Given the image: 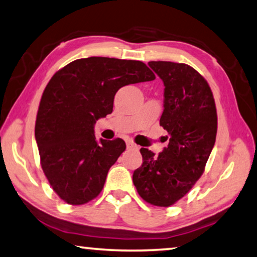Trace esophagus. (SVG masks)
I'll list each match as a JSON object with an SVG mask.
<instances>
[{
	"mask_svg": "<svg viewBox=\"0 0 257 257\" xmlns=\"http://www.w3.org/2000/svg\"><path fill=\"white\" fill-rule=\"evenodd\" d=\"M126 147H127V149H138L139 148V146L128 140V141H126Z\"/></svg>",
	"mask_w": 257,
	"mask_h": 257,
	"instance_id": "1",
	"label": "esophagus"
}]
</instances>
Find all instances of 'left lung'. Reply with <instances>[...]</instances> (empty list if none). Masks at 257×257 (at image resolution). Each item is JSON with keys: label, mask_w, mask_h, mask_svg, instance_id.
<instances>
[{"label": "left lung", "mask_w": 257, "mask_h": 257, "mask_svg": "<svg viewBox=\"0 0 257 257\" xmlns=\"http://www.w3.org/2000/svg\"><path fill=\"white\" fill-rule=\"evenodd\" d=\"M148 65L164 84L160 125L169 145L159 155L140 149L142 165L133 172V184L146 202L170 207L202 176L216 140V105L207 80L192 66L163 61Z\"/></svg>", "instance_id": "left-lung-1"}]
</instances>
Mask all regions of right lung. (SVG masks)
<instances>
[{
	"label": "right lung",
	"mask_w": 257,
	"mask_h": 257,
	"mask_svg": "<svg viewBox=\"0 0 257 257\" xmlns=\"http://www.w3.org/2000/svg\"><path fill=\"white\" fill-rule=\"evenodd\" d=\"M140 61L88 57L57 71L43 90L35 121L41 167L55 193L69 204L95 199L109 169L125 151L124 140H97L96 120L112 112L123 86L152 81Z\"/></svg>",
	"instance_id": "add662e5"
}]
</instances>
